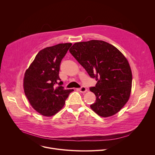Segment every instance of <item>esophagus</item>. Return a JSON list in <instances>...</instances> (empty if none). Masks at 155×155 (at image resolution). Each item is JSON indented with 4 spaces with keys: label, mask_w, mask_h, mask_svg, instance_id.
Returning a JSON list of instances; mask_svg holds the SVG:
<instances>
[{
    "label": "esophagus",
    "mask_w": 155,
    "mask_h": 155,
    "mask_svg": "<svg viewBox=\"0 0 155 155\" xmlns=\"http://www.w3.org/2000/svg\"><path fill=\"white\" fill-rule=\"evenodd\" d=\"M78 90H79L80 92H81V93H85V92H86V91H87V90L86 89V88L84 86H81V87L79 88Z\"/></svg>",
    "instance_id": "esophagus-1"
}]
</instances>
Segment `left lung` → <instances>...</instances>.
Here are the masks:
<instances>
[{"label":"left lung","mask_w":155,"mask_h":155,"mask_svg":"<svg viewBox=\"0 0 155 155\" xmlns=\"http://www.w3.org/2000/svg\"><path fill=\"white\" fill-rule=\"evenodd\" d=\"M69 51L97 81L90 88L96 97L91 109L105 118L118 113L129 100L132 87V72L125 56L111 44L96 40L75 43Z\"/></svg>","instance_id":"left-lung-1"}]
</instances>
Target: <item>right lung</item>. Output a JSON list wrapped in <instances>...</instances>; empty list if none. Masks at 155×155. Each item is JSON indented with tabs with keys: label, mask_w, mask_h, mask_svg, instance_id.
I'll return each mask as SVG.
<instances>
[{
	"label": "right lung",
	"mask_w": 155,
	"mask_h": 155,
	"mask_svg": "<svg viewBox=\"0 0 155 155\" xmlns=\"http://www.w3.org/2000/svg\"><path fill=\"white\" fill-rule=\"evenodd\" d=\"M71 43H59L40 50L24 77V90L29 103L40 114L51 117L63 107L74 90H64L59 72Z\"/></svg>",
	"instance_id": "1"
}]
</instances>
